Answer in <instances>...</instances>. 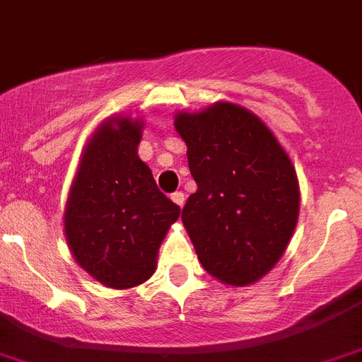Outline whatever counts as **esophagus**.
<instances>
[{
  "label": "esophagus",
  "mask_w": 362,
  "mask_h": 362,
  "mask_svg": "<svg viewBox=\"0 0 362 362\" xmlns=\"http://www.w3.org/2000/svg\"><path fill=\"white\" fill-rule=\"evenodd\" d=\"M170 199L174 201L175 204H177L179 208H183V204H185V194H183V192H174V194L170 195Z\"/></svg>",
  "instance_id": "obj_1"
}]
</instances>
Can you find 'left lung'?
<instances>
[{"instance_id":"obj_1","label":"left lung","mask_w":362,"mask_h":362,"mask_svg":"<svg viewBox=\"0 0 362 362\" xmlns=\"http://www.w3.org/2000/svg\"><path fill=\"white\" fill-rule=\"evenodd\" d=\"M174 127L197 183L181 221L199 262L221 284H255L284 257L300 215L289 154L255 112L233 102L175 112Z\"/></svg>"}]
</instances>
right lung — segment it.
I'll return each instance as SVG.
<instances>
[{
  "label": "right lung",
  "mask_w": 362,
  "mask_h": 362,
  "mask_svg": "<svg viewBox=\"0 0 362 362\" xmlns=\"http://www.w3.org/2000/svg\"><path fill=\"white\" fill-rule=\"evenodd\" d=\"M144 120L112 115L82 148L64 208V235L82 269L109 289L144 284L181 208L138 156Z\"/></svg>",
  "instance_id": "right-lung-1"
}]
</instances>
